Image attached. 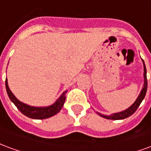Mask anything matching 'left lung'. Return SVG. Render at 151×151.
<instances>
[{
  "instance_id": "obj_1",
  "label": "left lung",
  "mask_w": 151,
  "mask_h": 151,
  "mask_svg": "<svg viewBox=\"0 0 151 151\" xmlns=\"http://www.w3.org/2000/svg\"><path fill=\"white\" fill-rule=\"evenodd\" d=\"M143 65H144V86H143L142 91L140 93L139 96L137 97V100L135 101V103L133 104L131 107L126 109L125 111H121V112H118V113L112 114L111 116H105V115H102L100 113H98L99 116H101L104 118H106V119H109V120H122V119H125L127 117L130 116L131 115H133L136 110L137 109V108L139 107L141 103L143 100V99L145 98L146 94V91H147V78H146V65H145V62L143 60Z\"/></svg>"
}]
</instances>
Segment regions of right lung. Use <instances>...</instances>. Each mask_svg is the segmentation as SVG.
Listing matches in <instances>:
<instances>
[{
	"label": "right lung",
	"mask_w": 151,
	"mask_h": 151,
	"mask_svg": "<svg viewBox=\"0 0 151 151\" xmlns=\"http://www.w3.org/2000/svg\"><path fill=\"white\" fill-rule=\"evenodd\" d=\"M5 88H6V91H7V94H8L10 100L14 104L18 110L23 115L27 116V117H30L31 119L42 120V119H46V118L52 116L60 111V109L62 108L63 105L65 101L66 91L64 92L61 96L56 100V103L52 106L46 107V108H35V107H31L29 105L22 104V102L16 99V97L13 95L11 91L9 88L7 78L5 79Z\"/></svg>",
	"instance_id": "obj_1"
}]
</instances>
